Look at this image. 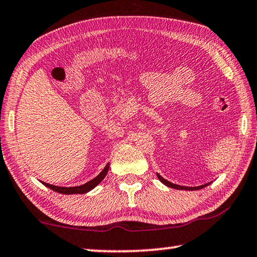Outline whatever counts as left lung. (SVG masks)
Segmentation results:
<instances>
[{
  "mask_svg": "<svg viewBox=\"0 0 257 257\" xmlns=\"http://www.w3.org/2000/svg\"><path fill=\"white\" fill-rule=\"evenodd\" d=\"M157 177H158V179L164 183V185L167 186V187H170V188L181 189V190H198V189L204 188V187L209 186L210 183H211V182H209V183H205V185H202V186H198V187H185V186H179V185H175V183H172V182H170V181H167V180H165L164 178L160 177V175H159L158 173H157Z\"/></svg>",
  "mask_w": 257,
  "mask_h": 257,
  "instance_id": "obj_1",
  "label": "left lung"
}]
</instances>
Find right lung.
<instances>
[{
	"label": "right lung",
	"instance_id": "right-lung-1",
	"mask_svg": "<svg viewBox=\"0 0 257 257\" xmlns=\"http://www.w3.org/2000/svg\"><path fill=\"white\" fill-rule=\"evenodd\" d=\"M108 168H109V163L107 164L104 170H102L100 173L97 175V177H95L94 179H92L91 181L84 183V185H82V186H77V187H59V186L49 185V183H46V182H43V185H45L46 187H48L49 189L56 191V193L64 194V195L85 194V193H87V191H90V190L93 189L94 187H97L99 183H100L102 180L105 179L107 172H108Z\"/></svg>",
	"mask_w": 257,
	"mask_h": 257
}]
</instances>
